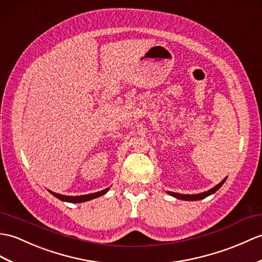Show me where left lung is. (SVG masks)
<instances>
[{"label":"left lung","instance_id":"left-lung-1","mask_svg":"<svg viewBox=\"0 0 262 262\" xmlns=\"http://www.w3.org/2000/svg\"><path fill=\"white\" fill-rule=\"evenodd\" d=\"M226 180H227V178L223 179L220 182V183H219L217 185H215L213 188H211V190L206 191V192H203V193H199V194H180V193H174V192H167V193L169 194V195H172V196L179 199V200H183V201H199V200H202V199H204L206 196L211 195V194L215 193L219 190V188H220L224 184V182H226Z\"/></svg>","mask_w":262,"mask_h":262}]
</instances>
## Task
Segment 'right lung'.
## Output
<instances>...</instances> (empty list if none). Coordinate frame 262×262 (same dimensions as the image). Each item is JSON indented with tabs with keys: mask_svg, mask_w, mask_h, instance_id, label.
<instances>
[{
	"mask_svg": "<svg viewBox=\"0 0 262 262\" xmlns=\"http://www.w3.org/2000/svg\"><path fill=\"white\" fill-rule=\"evenodd\" d=\"M109 190V187L105 188V190L99 191V192H96V193H91V194H87V195H78V196H69V195H62V194H58V193H54L52 191H49L50 192L53 196H56L57 199L63 201V202H70V203H81V202H86V201H90L93 199L96 198H99L103 194H106Z\"/></svg>",
	"mask_w": 262,
	"mask_h": 262,
	"instance_id": "1",
	"label": "right lung"
}]
</instances>
